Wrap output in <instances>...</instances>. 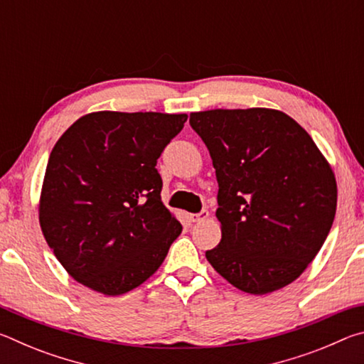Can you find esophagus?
Here are the masks:
<instances>
[{"instance_id":"1","label":"esophagus","mask_w":364,"mask_h":364,"mask_svg":"<svg viewBox=\"0 0 364 364\" xmlns=\"http://www.w3.org/2000/svg\"><path fill=\"white\" fill-rule=\"evenodd\" d=\"M207 218H208V210H205V208L199 213H191L189 215V220L193 221V223H199V221H204Z\"/></svg>"}]
</instances>
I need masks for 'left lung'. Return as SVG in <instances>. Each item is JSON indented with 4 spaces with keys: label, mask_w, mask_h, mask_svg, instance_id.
Instances as JSON below:
<instances>
[{
    "label": "left lung",
    "mask_w": 364,
    "mask_h": 364,
    "mask_svg": "<svg viewBox=\"0 0 364 364\" xmlns=\"http://www.w3.org/2000/svg\"><path fill=\"white\" fill-rule=\"evenodd\" d=\"M218 181L221 241L205 252L217 273L244 292L291 284L328 237L337 183L304 128L274 109L193 112Z\"/></svg>",
    "instance_id": "1"
}]
</instances>
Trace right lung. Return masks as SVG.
<instances>
[{
	"mask_svg": "<svg viewBox=\"0 0 364 364\" xmlns=\"http://www.w3.org/2000/svg\"><path fill=\"white\" fill-rule=\"evenodd\" d=\"M186 114L112 112L80 117L49 154L40 226L73 279L122 295L156 273L181 234L160 199L157 159Z\"/></svg>",
	"mask_w": 364,
	"mask_h": 364,
	"instance_id": "1",
	"label": "right lung"
}]
</instances>
